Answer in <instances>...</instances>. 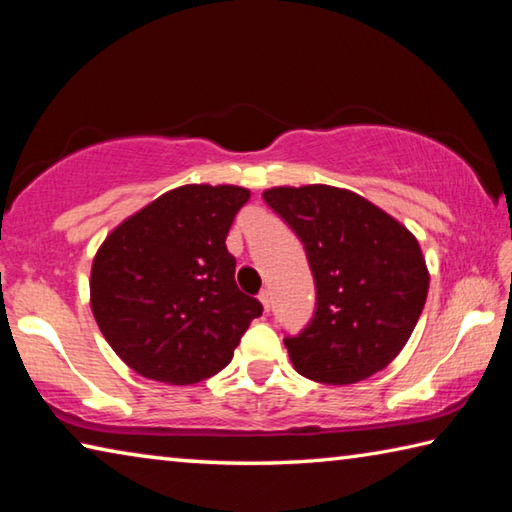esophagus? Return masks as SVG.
I'll return each instance as SVG.
<instances>
[{"label": "esophagus", "instance_id": "obj_1", "mask_svg": "<svg viewBox=\"0 0 512 512\" xmlns=\"http://www.w3.org/2000/svg\"><path fill=\"white\" fill-rule=\"evenodd\" d=\"M259 302H262L264 311H271V305H273V293L268 291V289H264L262 293H259Z\"/></svg>", "mask_w": 512, "mask_h": 512}]
</instances>
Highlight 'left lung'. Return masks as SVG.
Listing matches in <instances>:
<instances>
[{"mask_svg": "<svg viewBox=\"0 0 512 512\" xmlns=\"http://www.w3.org/2000/svg\"><path fill=\"white\" fill-rule=\"evenodd\" d=\"M262 196L302 241L316 282L314 318L284 339L293 368L320 384H354L384 370L427 300L418 239L350 189L273 187Z\"/></svg>", "mask_w": 512, "mask_h": 512, "instance_id": "obj_1", "label": "left lung"}]
</instances>
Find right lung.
Segmentation results:
<instances>
[{"label": "right lung", "instance_id": "add662e5", "mask_svg": "<svg viewBox=\"0 0 512 512\" xmlns=\"http://www.w3.org/2000/svg\"><path fill=\"white\" fill-rule=\"evenodd\" d=\"M250 192L183 185L110 232L90 273V305L117 357L146 379L185 386L228 366L262 302L241 293L225 248Z\"/></svg>", "mask_w": 512, "mask_h": 512}]
</instances>
